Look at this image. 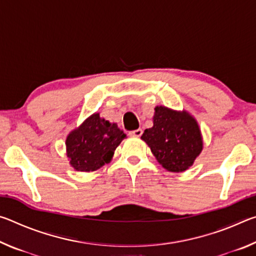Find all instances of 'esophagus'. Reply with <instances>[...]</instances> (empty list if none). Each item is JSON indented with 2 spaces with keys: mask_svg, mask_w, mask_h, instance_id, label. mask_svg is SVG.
<instances>
[{
  "mask_svg": "<svg viewBox=\"0 0 256 256\" xmlns=\"http://www.w3.org/2000/svg\"><path fill=\"white\" fill-rule=\"evenodd\" d=\"M130 136H134V138H140L142 136V130L141 128H138V130H134V131L128 132Z\"/></svg>",
  "mask_w": 256,
  "mask_h": 256,
  "instance_id": "esophagus-1",
  "label": "esophagus"
}]
</instances>
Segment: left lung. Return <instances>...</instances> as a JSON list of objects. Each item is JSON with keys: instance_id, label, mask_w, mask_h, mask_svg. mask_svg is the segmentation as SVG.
<instances>
[{"instance_id": "left-lung-1", "label": "left lung", "mask_w": 256, "mask_h": 256, "mask_svg": "<svg viewBox=\"0 0 256 256\" xmlns=\"http://www.w3.org/2000/svg\"><path fill=\"white\" fill-rule=\"evenodd\" d=\"M141 138L150 146L158 162L172 172L188 170L203 148L196 120L188 112L164 106L154 108V126L144 130Z\"/></svg>"}]
</instances>
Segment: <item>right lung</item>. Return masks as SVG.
I'll return each mask as SVG.
<instances>
[{"mask_svg": "<svg viewBox=\"0 0 256 256\" xmlns=\"http://www.w3.org/2000/svg\"><path fill=\"white\" fill-rule=\"evenodd\" d=\"M126 138L116 123L102 118L98 112L68 134L66 141L71 166L78 172H94L108 164L115 149Z\"/></svg>", "mask_w": 256, "mask_h": 256, "instance_id": "1", "label": "right lung"}]
</instances>
